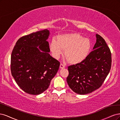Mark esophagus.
Instances as JSON below:
<instances>
[{
	"label": "esophagus",
	"mask_w": 120,
	"mask_h": 120,
	"mask_svg": "<svg viewBox=\"0 0 120 120\" xmlns=\"http://www.w3.org/2000/svg\"><path fill=\"white\" fill-rule=\"evenodd\" d=\"M60 68L61 69H63V68H65V66H64L63 64L61 63V64H60Z\"/></svg>",
	"instance_id": "obj_1"
}]
</instances>
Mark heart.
Instances as JSON below:
<instances>
[{
	"mask_svg": "<svg viewBox=\"0 0 120 120\" xmlns=\"http://www.w3.org/2000/svg\"><path fill=\"white\" fill-rule=\"evenodd\" d=\"M91 49L90 40L77 33L60 35L57 36V40L53 39L50 43V51L55 58L58 59L64 50L66 58L72 64L84 61Z\"/></svg>",
	"mask_w": 120,
	"mask_h": 120,
	"instance_id": "obj_1",
	"label": "heart"
}]
</instances>
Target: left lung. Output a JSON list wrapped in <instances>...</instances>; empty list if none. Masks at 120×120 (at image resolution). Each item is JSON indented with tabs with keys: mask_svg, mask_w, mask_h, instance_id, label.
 I'll return each instance as SVG.
<instances>
[{
	"mask_svg": "<svg viewBox=\"0 0 120 120\" xmlns=\"http://www.w3.org/2000/svg\"><path fill=\"white\" fill-rule=\"evenodd\" d=\"M96 42L87 57L81 62L68 67L67 82L72 91L80 95L90 93L102 86L111 68L110 48L97 34Z\"/></svg>",
	"mask_w": 120,
	"mask_h": 120,
	"instance_id": "1",
	"label": "left lung"
}]
</instances>
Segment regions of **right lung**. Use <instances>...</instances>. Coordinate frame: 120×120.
Instances as JSON below:
<instances>
[{
	"label": "right lung",
	"instance_id": "obj_1",
	"mask_svg": "<svg viewBox=\"0 0 120 120\" xmlns=\"http://www.w3.org/2000/svg\"><path fill=\"white\" fill-rule=\"evenodd\" d=\"M49 35L45 29L23 36L11 53V74L28 94L39 95L47 90L59 68V62L49 53Z\"/></svg>",
	"mask_w": 120,
	"mask_h": 120
}]
</instances>
